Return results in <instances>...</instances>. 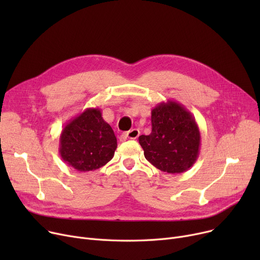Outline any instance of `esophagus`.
I'll return each mask as SVG.
<instances>
[{
	"mask_svg": "<svg viewBox=\"0 0 260 260\" xmlns=\"http://www.w3.org/2000/svg\"><path fill=\"white\" fill-rule=\"evenodd\" d=\"M139 135H140L139 129L133 128V129L128 131V132L125 134V137L128 138V139H137V138L139 137Z\"/></svg>",
	"mask_w": 260,
	"mask_h": 260,
	"instance_id": "obj_1",
	"label": "esophagus"
}]
</instances>
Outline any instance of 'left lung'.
I'll use <instances>...</instances> for the list:
<instances>
[{"label":"left lung","mask_w":260,"mask_h":260,"mask_svg":"<svg viewBox=\"0 0 260 260\" xmlns=\"http://www.w3.org/2000/svg\"><path fill=\"white\" fill-rule=\"evenodd\" d=\"M144 157L158 170L179 174L193 167L199 155L197 123L183 105L168 101L152 109V133L139 137Z\"/></svg>","instance_id":"8db88e82"}]
</instances>
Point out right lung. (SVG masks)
<instances>
[{"label":"right lung","mask_w":260,"mask_h":260,"mask_svg":"<svg viewBox=\"0 0 260 260\" xmlns=\"http://www.w3.org/2000/svg\"><path fill=\"white\" fill-rule=\"evenodd\" d=\"M117 138L99 108H87L63 128L60 155L80 172L98 170L114 157Z\"/></svg>","instance_id":"1"}]
</instances>
